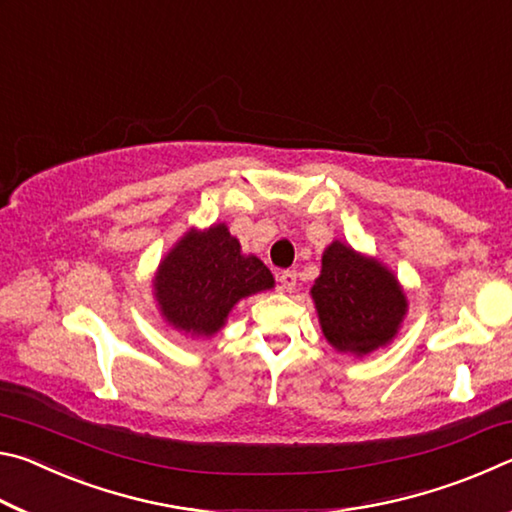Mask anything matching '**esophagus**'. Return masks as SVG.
<instances>
[{"label":"esophagus","instance_id":"obj_1","mask_svg":"<svg viewBox=\"0 0 512 512\" xmlns=\"http://www.w3.org/2000/svg\"><path fill=\"white\" fill-rule=\"evenodd\" d=\"M280 284H282V289L284 291H293L296 289V284H298V273L296 271H282L280 273Z\"/></svg>","mask_w":512,"mask_h":512}]
</instances>
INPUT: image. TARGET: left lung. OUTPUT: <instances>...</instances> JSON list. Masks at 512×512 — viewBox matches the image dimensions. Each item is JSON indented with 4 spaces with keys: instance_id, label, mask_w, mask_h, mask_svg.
I'll use <instances>...</instances> for the list:
<instances>
[{
    "instance_id": "8db88e82",
    "label": "left lung",
    "mask_w": 512,
    "mask_h": 512,
    "mask_svg": "<svg viewBox=\"0 0 512 512\" xmlns=\"http://www.w3.org/2000/svg\"><path fill=\"white\" fill-rule=\"evenodd\" d=\"M311 296L325 339L341 352L368 354L386 345L406 311V298L393 273L341 241L325 250L323 271Z\"/></svg>"
}]
</instances>
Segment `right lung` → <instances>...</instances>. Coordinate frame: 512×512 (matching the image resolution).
I'll list each match as a JSON object with an SVG mask.
<instances>
[{
  "instance_id": "right-lung-1",
  "label": "right lung",
  "mask_w": 512,
  "mask_h": 512,
  "mask_svg": "<svg viewBox=\"0 0 512 512\" xmlns=\"http://www.w3.org/2000/svg\"><path fill=\"white\" fill-rule=\"evenodd\" d=\"M273 287V275L241 246L225 225L189 232L164 257L155 277L162 314L185 332L212 336L223 327L235 302Z\"/></svg>"
}]
</instances>
